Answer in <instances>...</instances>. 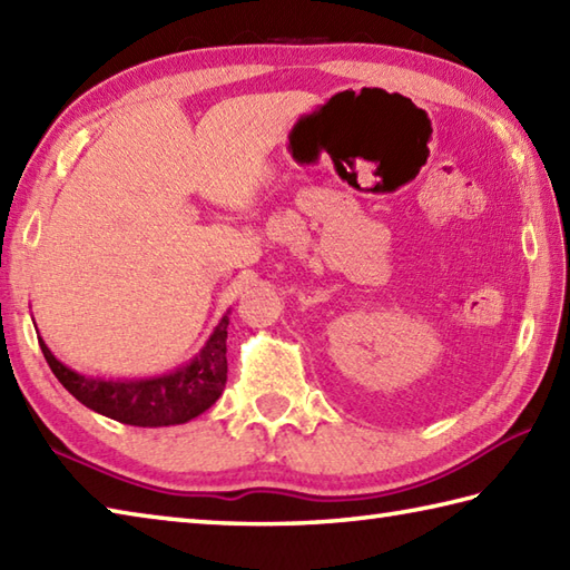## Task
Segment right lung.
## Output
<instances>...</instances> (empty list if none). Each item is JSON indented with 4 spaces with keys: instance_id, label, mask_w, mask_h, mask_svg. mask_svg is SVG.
I'll return each mask as SVG.
<instances>
[{
    "instance_id": "1",
    "label": "right lung",
    "mask_w": 570,
    "mask_h": 570,
    "mask_svg": "<svg viewBox=\"0 0 570 570\" xmlns=\"http://www.w3.org/2000/svg\"><path fill=\"white\" fill-rule=\"evenodd\" d=\"M227 326L229 318L225 316L193 363L153 381L114 383L86 377L56 361L41 338L39 345L53 375L78 403L122 425L167 428L183 425L217 403L227 385Z\"/></svg>"
}]
</instances>
